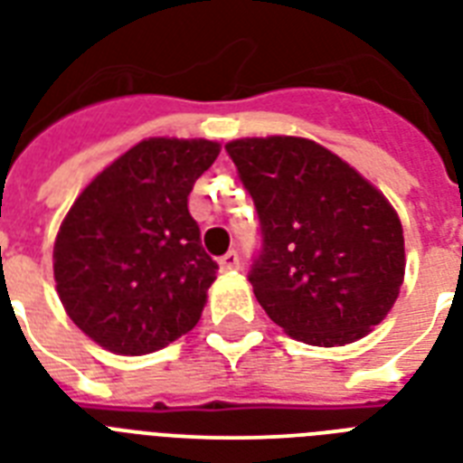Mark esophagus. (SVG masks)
I'll return each instance as SVG.
<instances>
[{"instance_id":"34e87169","label":"esophagus","mask_w":463,"mask_h":463,"mask_svg":"<svg viewBox=\"0 0 463 463\" xmlns=\"http://www.w3.org/2000/svg\"><path fill=\"white\" fill-rule=\"evenodd\" d=\"M218 264H221V271H235V269H240V257H238V252L223 254V257L218 260Z\"/></svg>"}]
</instances>
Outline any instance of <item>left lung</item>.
Segmentation results:
<instances>
[{"mask_svg":"<svg viewBox=\"0 0 463 463\" xmlns=\"http://www.w3.org/2000/svg\"><path fill=\"white\" fill-rule=\"evenodd\" d=\"M260 216L250 283L271 319L309 345L353 344L380 324L406 271L392 203L324 146L298 137L225 144Z\"/></svg>","mask_w":463,"mask_h":463,"instance_id":"left-lung-1","label":"left lung"}]
</instances>
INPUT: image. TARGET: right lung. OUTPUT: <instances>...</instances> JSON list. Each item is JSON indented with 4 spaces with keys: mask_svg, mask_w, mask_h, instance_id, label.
Instances as JSON below:
<instances>
[{
    "mask_svg": "<svg viewBox=\"0 0 463 463\" xmlns=\"http://www.w3.org/2000/svg\"><path fill=\"white\" fill-rule=\"evenodd\" d=\"M216 141L146 139L119 156L69 209L54 281L71 322L119 355H144L194 329L218 264L187 196Z\"/></svg>",
    "mask_w": 463,
    "mask_h": 463,
    "instance_id": "add662e5",
    "label": "right lung"
}]
</instances>
